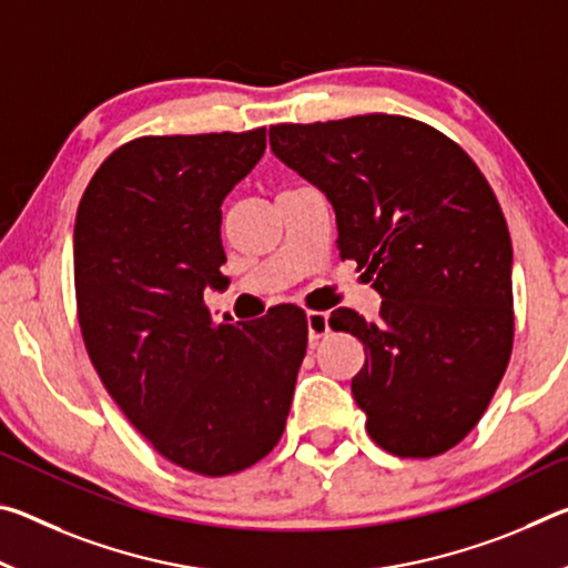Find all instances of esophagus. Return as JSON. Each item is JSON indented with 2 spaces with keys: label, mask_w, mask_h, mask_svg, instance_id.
<instances>
[{
  "label": "esophagus",
  "mask_w": 568,
  "mask_h": 568,
  "mask_svg": "<svg viewBox=\"0 0 568 568\" xmlns=\"http://www.w3.org/2000/svg\"><path fill=\"white\" fill-rule=\"evenodd\" d=\"M331 331L328 325V313H321V311H307V338L315 345L321 338H325Z\"/></svg>",
  "instance_id": "1"
}]
</instances>
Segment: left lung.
Segmentation results:
<instances>
[{"label":"left lung","mask_w":568,"mask_h":568,"mask_svg":"<svg viewBox=\"0 0 568 568\" xmlns=\"http://www.w3.org/2000/svg\"><path fill=\"white\" fill-rule=\"evenodd\" d=\"M271 148L328 195L341 257L383 297L376 323L351 307L331 318L365 348L351 390L368 436L400 458L446 454L514 348L511 235L491 185L458 142L403 114L281 122Z\"/></svg>","instance_id":"8db88e82"}]
</instances>
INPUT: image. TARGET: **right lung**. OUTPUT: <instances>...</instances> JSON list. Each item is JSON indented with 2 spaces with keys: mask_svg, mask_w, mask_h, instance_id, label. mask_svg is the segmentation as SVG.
Segmentation results:
<instances>
[{
  "mask_svg": "<svg viewBox=\"0 0 568 568\" xmlns=\"http://www.w3.org/2000/svg\"><path fill=\"white\" fill-rule=\"evenodd\" d=\"M265 152V128L142 134L94 172L77 207L74 297L110 396L160 456L220 478L277 446L307 348L305 311L215 321L223 200Z\"/></svg>",
  "mask_w": 568,
  "mask_h": 568,
  "instance_id": "right-lung-1",
  "label": "right lung"
}]
</instances>
